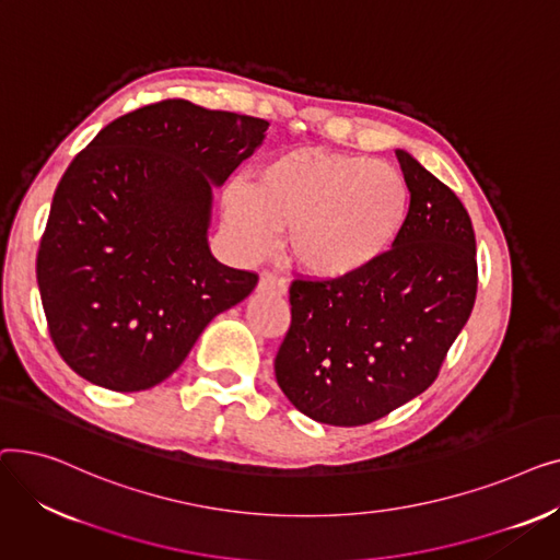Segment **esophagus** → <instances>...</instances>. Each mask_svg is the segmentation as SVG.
Listing matches in <instances>:
<instances>
[{
  "label": "esophagus",
  "mask_w": 560,
  "mask_h": 560,
  "mask_svg": "<svg viewBox=\"0 0 560 560\" xmlns=\"http://www.w3.org/2000/svg\"><path fill=\"white\" fill-rule=\"evenodd\" d=\"M258 290L275 292V295H285V281L272 272H262L258 279Z\"/></svg>",
  "instance_id": "34e87169"
}]
</instances>
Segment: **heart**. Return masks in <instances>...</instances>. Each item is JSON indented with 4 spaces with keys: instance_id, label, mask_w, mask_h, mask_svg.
Here are the masks:
<instances>
[{
    "instance_id": "heart-1",
    "label": "heart",
    "mask_w": 560,
    "mask_h": 560,
    "mask_svg": "<svg viewBox=\"0 0 560 560\" xmlns=\"http://www.w3.org/2000/svg\"><path fill=\"white\" fill-rule=\"evenodd\" d=\"M408 203L397 167L304 147L262 163L254 186H231L224 220L252 256L268 252L290 226V262L315 279H342L370 268L395 245Z\"/></svg>"
}]
</instances>
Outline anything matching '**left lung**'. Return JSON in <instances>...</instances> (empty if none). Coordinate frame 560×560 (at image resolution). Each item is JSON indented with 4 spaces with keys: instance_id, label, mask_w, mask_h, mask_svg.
Returning <instances> with one entry per match:
<instances>
[{
    "instance_id": "1",
    "label": "left lung",
    "mask_w": 560,
    "mask_h": 560,
    "mask_svg": "<svg viewBox=\"0 0 560 560\" xmlns=\"http://www.w3.org/2000/svg\"><path fill=\"white\" fill-rule=\"evenodd\" d=\"M395 154L410 203L393 249L357 275L290 285L277 384L322 424H370L422 395L475 306L472 220L420 161Z\"/></svg>"
}]
</instances>
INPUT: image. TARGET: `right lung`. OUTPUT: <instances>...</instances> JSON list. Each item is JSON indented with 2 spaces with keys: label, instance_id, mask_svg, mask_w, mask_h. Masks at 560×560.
Instances as JSON below:
<instances>
[{
  "label": "right lung",
  "instance_id": "1",
  "mask_svg": "<svg viewBox=\"0 0 560 560\" xmlns=\"http://www.w3.org/2000/svg\"><path fill=\"white\" fill-rule=\"evenodd\" d=\"M270 122L186 100L142 106L104 127L66 170L36 277L49 336L85 381L154 388L209 322L256 288L209 247L213 190Z\"/></svg>",
  "mask_w": 560,
  "mask_h": 560
}]
</instances>
